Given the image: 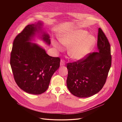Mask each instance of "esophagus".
Instances as JSON below:
<instances>
[{
	"instance_id": "esophagus-1",
	"label": "esophagus",
	"mask_w": 122,
	"mask_h": 122,
	"mask_svg": "<svg viewBox=\"0 0 122 122\" xmlns=\"http://www.w3.org/2000/svg\"><path fill=\"white\" fill-rule=\"evenodd\" d=\"M65 65V62L64 60L61 59L60 61V66H64Z\"/></svg>"
}]
</instances>
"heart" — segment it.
Instances as JSON below:
<instances>
[{"instance_id": "b5f03b06", "label": "heart", "mask_w": 122, "mask_h": 122, "mask_svg": "<svg viewBox=\"0 0 122 122\" xmlns=\"http://www.w3.org/2000/svg\"><path fill=\"white\" fill-rule=\"evenodd\" d=\"M88 35L87 31L79 30L65 34L59 40L62 44L70 46L68 49L69 56L74 59L80 60L87 56L96 43V38ZM53 43L57 49H61L56 41H53Z\"/></svg>"}]
</instances>
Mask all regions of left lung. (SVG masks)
<instances>
[{"label":"left lung","mask_w":122,"mask_h":122,"mask_svg":"<svg viewBox=\"0 0 122 122\" xmlns=\"http://www.w3.org/2000/svg\"><path fill=\"white\" fill-rule=\"evenodd\" d=\"M99 52L89 53L84 58L68 63L67 87L78 97H87L99 92L105 84L112 64L111 47L105 33L98 28Z\"/></svg>","instance_id":"obj_1"}]
</instances>
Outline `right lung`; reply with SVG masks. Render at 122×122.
Returning a JSON list of instances; mask_svg holds the SVG:
<instances>
[{"instance_id":"obj_1","label":"right lung","mask_w":122,"mask_h":122,"mask_svg":"<svg viewBox=\"0 0 122 122\" xmlns=\"http://www.w3.org/2000/svg\"><path fill=\"white\" fill-rule=\"evenodd\" d=\"M42 24L28 25L14 40L10 54V64L14 80L25 92L39 95L48 89L51 78L59 67L60 58L48 55L45 51L29 41ZM42 39L51 43L48 34Z\"/></svg>"}]
</instances>
